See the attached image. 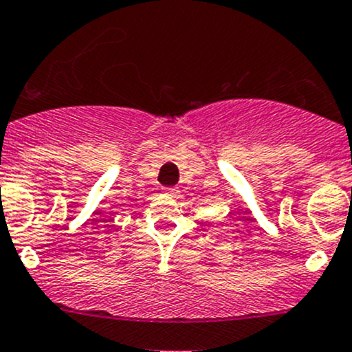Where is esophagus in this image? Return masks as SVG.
<instances>
[{
	"mask_svg": "<svg viewBox=\"0 0 352 352\" xmlns=\"http://www.w3.org/2000/svg\"><path fill=\"white\" fill-rule=\"evenodd\" d=\"M162 191H164V195H168V197H176L177 195L176 188H162Z\"/></svg>",
	"mask_w": 352,
	"mask_h": 352,
	"instance_id": "1",
	"label": "esophagus"
}]
</instances>
